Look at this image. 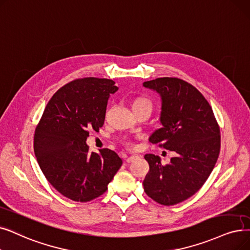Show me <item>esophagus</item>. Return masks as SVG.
<instances>
[{"label": "esophagus", "mask_w": 250, "mask_h": 250, "mask_svg": "<svg viewBox=\"0 0 250 250\" xmlns=\"http://www.w3.org/2000/svg\"><path fill=\"white\" fill-rule=\"evenodd\" d=\"M137 157H138V155H131V156H128L127 159H126V162H128V164H129V162H132V161L135 160Z\"/></svg>", "instance_id": "obj_1"}]
</instances>
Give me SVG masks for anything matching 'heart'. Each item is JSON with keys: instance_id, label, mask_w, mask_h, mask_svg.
Segmentation results:
<instances>
[{"instance_id": "b5f03b06", "label": "heart", "mask_w": 250, "mask_h": 250, "mask_svg": "<svg viewBox=\"0 0 250 250\" xmlns=\"http://www.w3.org/2000/svg\"><path fill=\"white\" fill-rule=\"evenodd\" d=\"M136 106H148V107H150L151 109H152V104H151L150 100H148L146 98H138V99H136L134 101V103H133V107H136ZM124 143L125 145H127V146L131 145V142H129V141L126 140V139L124 140Z\"/></svg>"}]
</instances>
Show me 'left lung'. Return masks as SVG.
Returning <instances> with one entry per match:
<instances>
[{
  "label": "left lung",
  "instance_id": "obj_1",
  "mask_svg": "<svg viewBox=\"0 0 250 250\" xmlns=\"http://www.w3.org/2000/svg\"><path fill=\"white\" fill-rule=\"evenodd\" d=\"M143 85L161 98L162 127L149 141L176 152L167 166L154 154L144 156L149 164L144 191L159 204L175 205L191 197L208 179L220 154V127L209 103L191 83L159 78Z\"/></svg>",
  "mask_w": 250,
  "mask_h": 250
}]
</instances>
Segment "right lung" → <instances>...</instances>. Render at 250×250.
<instances>
[{
    "instance_id": "right-lung-1",
    "label": "right lung",
    "mask_w": 250,
    "mask_h": 250,
    "mask_svg": "<svg viewBox=\"0 0 250 250\" xmlns=\"http://www.w3.org/2000/svg\"><path fill=\"white\" fill-rule=\"evenodd\" d=\"M112 80L84 78L60 88L48 102L34 138L38 164L63 196L88 202L101 196L123 165L114 151L89 152L90 129L98 132L107 102L118 88Z\"/></svg>"
}]
</instances>
